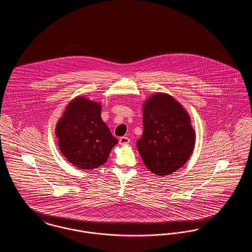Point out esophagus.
<instances>
[{
	"label": "esophagus",
	"mask_w": 252,
	"mask_h": 252,
	"mask_svg": "<svg viewBox=\"0 0 252 252\" xmlns=\"http://www.w3.org/2000/svg\"><path fill=\"white\" fill-rule=\"evenodd\" d=\"M129 142H130L129 138H127L126 136H123V137H121L120 139H119V144H127Z\"/></svg>",
	"instance_id": "1"
}]
</instances>
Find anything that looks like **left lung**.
<instances>
[{
	"mask_svg": "<svg viewBox=\"0 0 252 252\" xmlns=\"http://www.w3.org/2000/svg\"><path fill=\"white\" fill-rule=\"evenodd\" d=\"M144 133L137 148L144 165L157 176H167L191 157L195 133L188 112L166 94L149 97L143 107Z\"/></svg>",
	"mask_w": 252,
	"mask_h": 252,
	"instance_id": "1",
	"label": "left lung"
}]
</instances>
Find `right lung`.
Instances as JSON below:
<instances>
[{"mask_svg":"<svg viewBox=\"0 0 252 252\" xmlns=\"http://www.w3.org/2000/svg\"><path fill=\"white\" fill-rule=\"evenodd\" d=\"M60 151L74 166L90 170L104 164L118 140L101 118V104L78 96L58 122Z\"/></svg>","mask_w":252,"mask_h":252,"instance_id":"add662e5","label":"right lung"}]
</instances>
